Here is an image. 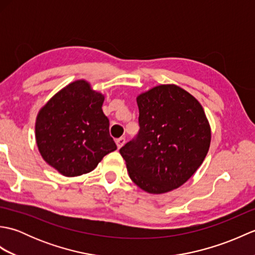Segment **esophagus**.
Segmentation results:
<instances>
[{
    "label": "esophagus",
    "instance_id": "esophagus-1",
    "mask_svg": "<svg viewBox=\"0 0 255 255\" xmlns=\"http://www.w3.org/2000/svg\"><path fill=\"white\" fill-rule=\"evenodd\" d=\"M125 142H126V139H125V137H121V138H118L117 140H116V144H117V147H118V149H121L123 145L125 144Z\"/></svg>",
    "mask_w": 255,
    "mask_h": 255
}]
</instances>
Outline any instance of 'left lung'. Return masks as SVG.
Masks as SVG:
<instances>
[{
	"label": "left lung",
	"instance_id": "left-lung-1",
	"mask_svg": "<svg viewBox=\"0 0 255 255\" xmlns=\"http://www.w3.org/2000/svg\"><path fill=\"white\" fill-rule=\"evenodd\" d=\"M139 132L121 148L128 174L144 192L173 191L202 165L210 145V126L200 103L174 84L137 97Z\"/></svg>",
	"mask_w": 255,
	"mask_h": 255
}]
</instances>
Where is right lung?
Listing matches in <instances>:
<instances>
[{
    "label": "right lung",
    "mask_w": 255,
    "mask_h": 255,
    "mask_svg": "<svg viewBox=\"0 0 255 255\" xmlns=\"http://www.w3.org/2000/svg\"><path fill=\"white\" fill-rule=\"evenodd\" d=\"M104 95L78 80L52 96L36 118V142L48 164L64 176L93 171L117 149L103 113Z\"/></svg>",
    "instance_id": "right-lung-1"
}]
</instances>
